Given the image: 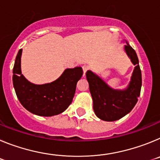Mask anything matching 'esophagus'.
<instances>
[{"label": "esophagus", "mask_w": 160, "mask_h": 160, "mask_svg": "<svg viewBox=\"0 0 160 160\" xmlns=\"http://www.w3.org/2000/svg\"><path fill=\"white\" fill-rule=\"evenodd\" d=\"M89 70V66H87V65H85V66H82V70H83V74H86V73H87V70Z\"/></svg>", "instance_id": "esophagus-1"}]
</instances>
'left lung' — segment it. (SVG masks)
I'll return each mask as SVG.
<instances>
[{
  "mask_svg": "<svg viewBox=\"0 0 160 160\" xmlns=\"http://www.w3.org/2000/svg\"><path fill=\"white\" fill-rule=\"evenodd\" d=\"M124 50L135 66L131 81L123 90L113 89L91 70H87L86 76L92 96L93 108L96 116L107 122L120 119L131 111L140 95L142 74L137 54L126 41Z\"/></svg>",
  "mask_w": 160,
  "mask_h": 160,
  "instance_id": "1",
  "label": "left lung"
}]
</instances>
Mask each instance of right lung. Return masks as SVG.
<instances>
[{
    "label": "right lung",
    "mask_w": 160,
    "mask_h": 160,
    "mask_svg": "<svg viewBox=\"0 0 160 160\" xmlns=\"http://www.w3.org/2000/svg\"><path fill=\"white\" fill-rule=\"evenodd\" d=\"M22 53L21 49L12 70L14 90L22 105L32 114L44 117L57 115L66 111L72 102L77 82L82 76V67L66 69L62 75L52 82L33 84L22 73Z\"/></svg>",
    "instance_id": "1"
}]
</instances>
